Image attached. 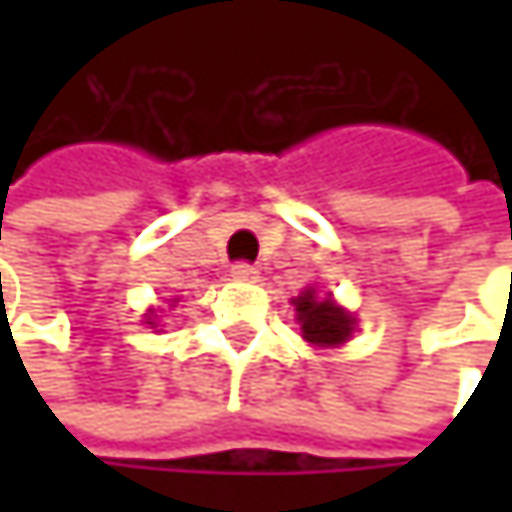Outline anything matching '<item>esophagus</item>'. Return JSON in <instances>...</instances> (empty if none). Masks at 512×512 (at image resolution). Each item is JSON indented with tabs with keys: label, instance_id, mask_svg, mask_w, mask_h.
I'll return each mask as SVG.
<instances>
[{
	"label": "esophagus",
	"instance_id": "1",
	"mask_svg": "<svg viewBox=\"0 0 512 512\" xmlns=\"http://www.w3.org/2000/svg\"><path fill=\"white\" fill-rule=\"evenodd\" d=\"M257 275H260V269L252 266V263H246V260H240V263L231 266V278L234 281H257Z\"/></svg>",
	"mask_w": 512,
	"mask_h": 512
}]
</instances>
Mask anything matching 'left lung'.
Returning a JSON list of instances; mask_svg holds the SVG:
<instances>
[{"label": "left lung", "instance_id": "1", "mask_svg": "<svg viewBox=\"0 0 512 512\" xmlns=\"http://www.w3.org/2000/svg\"><path fill=\"white\" fill-rule=\"evenodd\" d=\"M296 305V320L302 323V338L317 347H335L344 344L353 332V317L341 311L329 296H317L314 290H305Z\"/></svg>", "mask_w": 512, "mask_h": 512}]
</instances>
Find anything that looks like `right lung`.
<instances>
[{
  "label": "right lung",
  "mask_w": 512,
  "mask_h": 512,
  "mask_svg": "<svg viewBox=\"0 0 512 512\" xmlns=\"http://www.w3.org/2000/svg\"><path fill=\"white\" fill-rule=\"evenodd\" d=\"M148 323H151V317H148ZM151 326H154V323H151Z\"/></svg>",
  "instance_id": "right-lung-1"
}]
</instances>
